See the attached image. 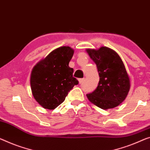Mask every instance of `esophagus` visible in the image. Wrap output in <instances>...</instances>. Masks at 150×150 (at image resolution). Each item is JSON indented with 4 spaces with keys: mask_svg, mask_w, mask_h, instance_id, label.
Listing matches in <instances>:
<instances>
[{
    "mask_svg": "<svg viewBox=\"0 0 150 150\" xmlns=\"http://www.w3.org/2000/svg\"><path fill=\"white\" fill-rule=\"evenodd\" d=\"M85 81V78H81V79H79V83L81 84L83 83V81Z\"/></svg>",
    "mask_w": 150,
    "mask_h": 150,
    "instance_id": "esophagus-1",
    "label": "esophagus"
}]
</instances>
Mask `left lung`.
I'll return each mask as SVG.
<instances>
[{
  "mask_svg": "<svg viewBox=\"0 0 150 150\" xmlns=\"http://www.w3.org/2000/svg\"><path fill=\"white\" fill-rule=\"evenodd\" d=\"M86 50L96 64L100 76L96 89L87 97L103 110L117 107L124 101L130 89V80L123 62L115 51L107 47Z\"/></svg>",
  "mask_w": 150,
  "mask_h": 150,
  "instance_id": "left-lung-1",
  "label": "left lung"
}]
</instances>
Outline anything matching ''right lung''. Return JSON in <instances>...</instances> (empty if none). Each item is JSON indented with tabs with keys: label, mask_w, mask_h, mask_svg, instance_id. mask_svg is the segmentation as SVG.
Here are the masks:
<instances>
[{
	"label": "right lung",
	"mask_w": 150,
	"mask_h": 150,
	"mask_svg": "<svg viewBox=\"0 0 150 150\" xmlns=\"http://www.w3.org/2000/svg\"><path fill=\"white\" fill-rule=\"evenodd\" d=\"M74 50L62 46L53 50L33 67L30 84L35 100L44 108L53 110L64 102L78 80L69 67Z\"/></svg>",
	"instance_id": "add662e5"
}]
</instances>
